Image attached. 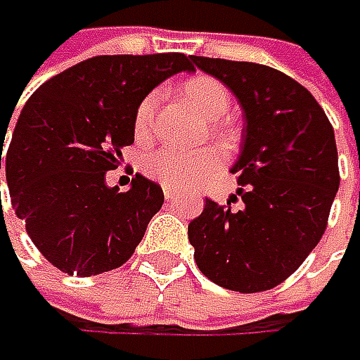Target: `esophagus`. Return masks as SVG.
Wrapping results in <instances>:
<instances>
[{
  "mask_svg": "<svg viewBox=\"0 0 360 360\" xmlns=\"http://www.w3.org/2000/svg\"><path fill=\"white\" fill-rule=\"evenodd\" d=\"M164 198H166V200H174V190H172V188H164Z\"/></svg>",
  "mask_w": 360,
  "mask_h": 360,
  "instance_id": "esophagus-1",
  "label": "esophagus"
}]
</instances>
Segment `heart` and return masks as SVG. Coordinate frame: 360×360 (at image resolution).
Wrapping results in <instances>:
<instances>
[{
    "label": "heart",
    "instance_id": "b5f03b06",
    "mask_svg": "<svg viewBox=\"0 0 360 360\" xmlns=\"http://www.w3.org/2000/svg\"><path fill=\"white\" fill-rule=\"evenodd\" d=\"M182 98L186 104L198 112L208 124V130L220 140L229 144L230 130L218 120L229 112V90L210 76H196L182 84ZM158 105V91L148 94L136 108L134 118V134L140 140H148L154 131V114ZM220 166V154L216 148H202L196 152H180L174 148H162L158 152L148 154L144 160V172L166 188H188L200 182L208 174H212Z\"/></svg>",
    "mask_w": 360,
    "mask_h": 360
}]
</instances>
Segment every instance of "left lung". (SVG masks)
<instances>
[{
  "label": "left lung",
  "mask_w": 360,
  "mask_h": 360,
  "mask_svg": "<svg viewBox=\"0 0 360 360\" xmlns=\"http://www.w3.org/2000/svg\"><path fill=\"white\" fill-rule=\"evenodd\" d=\"M240 102L244 134L232 174L240 188L226 206L206 198L188 224L204 276L236 292L286 281L323 238L339 190V154L325 110L304 86L252 62L192 56ZM245 206L234 211L230 201Z\"/></svg>",
  "instance_id": "left-lung-1"
}]
</instances>
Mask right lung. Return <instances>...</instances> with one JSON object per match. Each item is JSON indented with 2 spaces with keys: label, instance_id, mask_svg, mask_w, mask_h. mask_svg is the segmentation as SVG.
<instances>
[{
  "label": "right lung",
  "instance_id": "1",
  "mask_svg": "<svg viewBox=\"0 0 360 360\" xmlns=\"http://www.w3.org/2000/svg\"><path fill=\"white\" fill-rule=\"evenodd\" d=\"M190 60L96 56L48 79L23 105L6 154L7 186L30 238L56 269L96 276L134 255L164 192L142 174L120 192L105 172L134 142L138 104L164 79L194 72Z\"/></svg>",
  "mask_w": 360,
  "mask_h": 360
}]
</instances>
